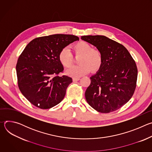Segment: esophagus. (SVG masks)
I'll return each mask as SVG.
<instances>
[{
    "mask_svg": "<svg viewBox=\"0 0 152 152\" xmlns=\"http://www.w3.org/2000/svg\"><path fill=\"white\" fill-rule=\"evenodd\" d=\"M79 79H80L79 77H73V82H76V81L79 80Z\"/></svg>",
    "mask_w": 152,
    "mask_h": 152,
    "instance_id": "esophagus-1",
    "label": "esophagus"
}]
</instances>
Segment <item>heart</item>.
Segmentation results:
<instances>
[{
  "instance_id": "heart-1",
  "label": "heart",
  "mask_w": 152,
  "mask_h": 152,
  "mask_svg": "<svg viewBox=\"0 0 152 152\" xmlns=\"http://www.w3.org/2000/svg\"><path fill=\"white\" fill-rule=\"evenodd\" d=\"M73 50L77 58V66L72 67L66 71V74L73 77H79L88 73L90 70L96 72L103 64V55L97 49L93 48L88 42L80 41L73 46ZM60 64L65 68L70 67L73 63V56L67 48H62L59 54Z\"/></svg>"
}]
</instances>
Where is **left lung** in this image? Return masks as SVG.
Here are the masks:
<instances>
[{
    "instance_id": "obj_1",
    "label": "left lung",
    "mask_w": 152,
    "mask_h": 152,
    "mask_svg": "<svg viewBox=\"0 0 152 152\" xmlns=\"http://www.w3.org/2000/svg\"><path fill=\"white\" fill-rule=\"evenodd\" d=\"M81 39L94 45L103 55V64L85 96L97 111L110 113L124 105L132 97L137 86L138 69L126 48L103 35H85Z\"/></svg>"
}]
</instances>
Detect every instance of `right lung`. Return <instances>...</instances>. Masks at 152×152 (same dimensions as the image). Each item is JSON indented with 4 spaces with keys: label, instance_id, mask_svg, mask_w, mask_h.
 Listing matches in <instances>:
<instances>
[{
    "label": "right lung",
    "instance_id": "obj_1",
    "mask_svg": "<svg viewBox=\"0 0 152 152\" xmlns=\"http://www.w3.org/2000/svg\"><path fill=\"white\" fill-rule=\"evenodd\" d=\"M79 39L73 35L55 34L36 38L26 46L18 59L16 72L18 88L31 103L47 110L63 100L73 81L67 76H58L64 70L58 54Z\"/></svg>",
    "mask_w": 152,
    "mask_h": 152
}]
</instances>
